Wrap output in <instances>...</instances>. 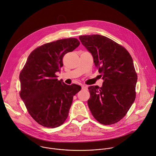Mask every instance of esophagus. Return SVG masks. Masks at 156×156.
Listing matches in <instances>:
<instances>
[{
  "mask_svg": "<svg viewBox=\"0 0 156 156\" xmlns=\"http://www.w3.org/2000/svg\"><path fill=\"white\" fill-rule=\"evenodd\" d=\"M81 88L82 89H87V87L86 86H82Z\"/></svg>",
  "mask_w": 156,
  "mask_h": 156,
  "instance_id": "obj_1",
  "label": "esophagus"
}]
</instances>
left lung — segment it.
I'll use <instances>...</instances> for the list:
<instances>
[{
  "label": "left lung",
  "instance_id": "1",
  "mask_svg": "<svg viewBox=\"0 0 156 156\" xmlns=\"http://www.w3.org/2000/svg\"><path fill=\"white\" fill-rule=\"evenodd\" d=\"M79 38L92 54L103 80L101 87H88L89 110L100 123L115 124L126 116L136 97L137 74L133 59L124 47L105 36L81 35Z\"/></svg>",
  "mask_w": 156,
  "mask_h": 156
}]
</instances>
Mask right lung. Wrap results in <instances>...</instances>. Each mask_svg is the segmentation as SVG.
Wrapping results in <instances>:
<instances>
[{
  "instance_id": "right-lung-1",
  "label": "right lung",
  "mask_w": 156,
  "mask_h": 156,
  "mask_svg": "<svg viewBox=\"0 0 156 156\" xmlns=\"http://www.w3.org/2000/svg\"><path fill=\"white\" fill-rule=\"evenodd\" d=\"M80 43L77 38L58 40L37 47L29 55L20 74V95L32 118L42 126L55 128L68 117L73 96L81 90L67 85L56 75L63 66L62 58Z\"/></svg>"
}]
</instances>
